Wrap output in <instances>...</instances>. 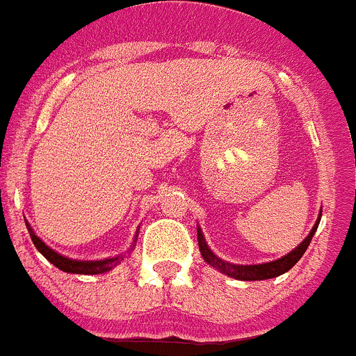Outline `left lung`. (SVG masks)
<instances>
[{"label":"left lung","instance_id":"left-lung-1","mask_svg":"<svg viewBox=\"0 0 356 356\" xmlns=\"http://www.w3.org/2000/svg\"><path fill=\"white\" fill-rule=\"evenodd\" d=\"M321 214L318 216L316 223H314L313 230L309 232L307 237L293 249L288 254H284L283 258H279V260L274 261H267V264H257V265H237V264H230V261L223 260V258H219L218 254H214L211 251V248L205 242L204 234H202V228H197L198 234V248H200L202 258L207 261L211 267H214L216 270H219L221 274L228 275V277L238 279V281H261V279H272L277 277V275L284 274V272L290 270L295 264L302 258V254L305 253V249L309 248L311 244V238H313L314 232L318 230V225H320Z\"/></svg>","mask_w":356,"mask_h":356}]
</instances>
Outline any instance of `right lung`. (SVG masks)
Masks as SVG:
<instances>
[{
	"label": "right lung",
	"mask_w": 356,
	"mask_h": 356,
	"mask_svg": "<svg viewBox=\"0 0 356 356\" xmlns=\"http://www.w3.org/2000/svg\"><path fill=\"white\" fill-rule=\"evenodd\" d=\"M26 227H28L29 235H31L33 244H35V248L38 249L40 253L47 258L52 265H56L59 270L68 272V274H82V275L105 274V272H108V270H112L114 267H118V265L121 264V261L124 260L129 253H131L133 249H135V244H137V238H135L131 244V248L128 249V253L118 254V257H108V258H103V260H73V258L65 257V254L58 253V251H54L52 248H49V245L35 234V230L31 228V225L26 223Z\"/></svg>",
	"instance_id": "add662e5"
}]
</instances>
